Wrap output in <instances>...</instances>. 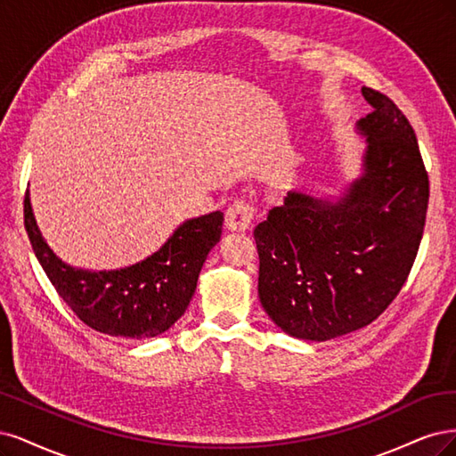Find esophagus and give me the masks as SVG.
I'll return each mask as SVG.
<instances>
[{"instance_id":"obj_1","label":"esophagus","mask_w":456,"mask_h":456,"mask_svg":"<svg viewBox=\"0 0 456 456\" xmlns=\"http://www.w3.org/2000/svg\"><path fill=\"white\" fill-rule=\"evenodd\" d=\"M254 216H256L254 207H249V204L244 200H239L231 204L229 210L225 212V225L229 231H239V232L249 231L254 222Z\"/></svg>"}]
</instances>
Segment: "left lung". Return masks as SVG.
<instances>
[{
    "mask_svg": "<svg viewBox=\"0 0 456 456\" xmlns=\"http://www.w3.org/2000/svg\"><path fill=\"white\" fill-rule=\"evenodd\" d=\"M360 174L337 195L288 191L254 239L257 293L284 333L330 341L383 314L413 267L428 208L415 130L390 98L362 89Z\"/></svg>",
    "mask_w": 456,
    "mask_h": 456,
    "instance_id": "left-lung-1",
    "label": "left lung"
}]
</instances>
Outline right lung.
<instances>
[{
    "label": "right lung",
    "instance_id": "right-lung-1",
    "mask_svg": "<svg viewBox=\"0 0 456 456\" xmlns=\"http://www.w3.org/2000/svg\"><path fill=\"white\" fill-rule=\"evenodd\" d=\"M224 214L185 219L157 252L128 267L91 271L54 254L36 222L30 191L24 225L39 265L66 305L86 326L110 337L151 339L178 322L197 289L200 269L222 239Z\"/></svg>",
    "mask_w": 456,
    "mask_h": 456
}]
</instances>
